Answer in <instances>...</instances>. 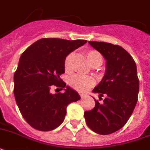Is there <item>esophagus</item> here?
Segmentation results:
<instances>
[{
    "mask_svg": "<svg viewBox=\"0 0 150 150\" xmlns=\"http://www.w3.org/2000/svg\"><path fill=\"white\" fill-rule=\"evenodd\" d=\"M80 96H81V98L82 99H83L86 97V96H85V95H82V94H80Z\"/></svg>",
    "mask_w": 150,
    "mask_h": 150,
    "instance_id": "obj_1",
    "label": "esophagus"
}]
</instances>
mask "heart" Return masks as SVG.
Masks as SVG:
<instances>
[{
	"label": "heart",
	"instance_id": "1",
	"mask_svg": "<svg viewBox=\"0 0 150 150\" xmlns=\"http://www.w3.org/2000/svg\"><path fill=\"white\" fill-rule=\"evenodd\" d=\"M86 56L89 64L92 67H99L102 64L103 57L98 51L89 50V51H87ZM71 58H72V54H68L64 60V69L66 71L69 70V68H70ZM68 82L74 89L80 92V93H85L93 86L95 81L90 76L75 75V76L70 78Z\"/></svg>",
	"mask_w": 150,
	"mask_h": 150
}]
</instances>
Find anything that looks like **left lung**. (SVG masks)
Segmentation results:
<instances>
[{"instance_id": "left-lung-1", "label": "left lung", "mask_w": 150, "mask_h": 150, "mask_svg": "<svg viewBox=\"0 0 150 150\" xmlns=\"http://www.w3.org/2000/svg\"><path fill=\"white\" fill-rule=\"evenodd\" d=\"M106 60V71L93 92L99 93L102 103L95 99L93 109L84 113L86 122L92 131L109 135L123 127L132 114L138 100L139 81L132 57L118 45L89 41Z\"/></svg>"}]
</instances>
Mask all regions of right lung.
Returning <instances> with one entry per match:
<instances>
[{"label": "right lung", "mask_w": 150, "mask_h": 150, "mask_svg": "<svg viewBox=\"0 0 150 150\" xmlns=\"http://www.w3.org/2000/svg\"><path fill=\"white\" fill-rule=\"evenodd\" d=\"M86 42L40 39L20 57L14 75V95L22 117L36 130L47 132L57 128L64 120L68 105L81 99L60 75L65 72L66 57ZM53 85L64 88L65 93L51 94Z\"/></svg>", "instance_id": "obj_1"}]
</instances>
